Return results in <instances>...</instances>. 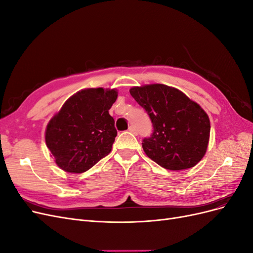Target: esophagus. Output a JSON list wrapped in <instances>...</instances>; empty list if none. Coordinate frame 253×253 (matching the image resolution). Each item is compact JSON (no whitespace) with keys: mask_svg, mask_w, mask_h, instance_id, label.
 I'll use <instances>...</instances> for the list:
<instances>
[{"mask_svg":"<svg viewBox=\"0 0 253 253\" xmlns=\"http://www.w3.org/2000/svg\"><path fill=\"white\" fill-rule=\"evenodd\" d=\"M128 132H131V133L134 134V135H137V129H136V127L133 126H131L128 127Z\"/></svg>","mask_w":253,"mask_h":253,"instance_id":"1","label":"esophagus"}]
</instances>
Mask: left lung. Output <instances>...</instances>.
Returning <instances> with one entry per match:
<instances>
[{
    "mask_svg": "<svg viewBox=\"0 0 253 253\" xmlns=\"http://www.w3.org/2000/svg\"><path fill=\"white\" fill-rule=\"evenodd\" d=\"M129 94L147 111L154 127L142 141L149 158L171 171L201 162L208 148L210 120L200 104L179 89L158 83L134 86Z\"/></svg>",
    "mask_w": 253,
    "mask_h": 253,
    "instance_id": "8db88e82",
    "label": "left lung"
}]
</instances>
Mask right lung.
Returning a JSON list of instances; mask_svg holds the SVG:
<instances>
[{"label":"right lung","instance_id":"1","mask_svg":"<svg viewBox=\"0 0 253 253\" xmlns=\"http://www.w3.org/2000/svg\"><path fill=\"white\" fill-rule=\"evenodd\" d=\"M117 96L115 88L81 89L53 115L45 142L60 169L83 173L110 154L117 131L109 110Z\"/></svg>","mask_w":253,"mask_h":253}]
</instances>
